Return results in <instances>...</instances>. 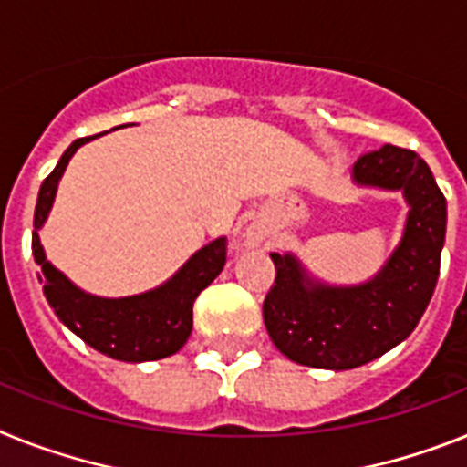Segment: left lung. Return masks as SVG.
I'll use <instances>...</instances> for the list:
<instances>
[{"instance_id": "left-lung-1", "label": "left lung", "mask_w": 467, "mask_h": 467, "mask_svg": "<svg viewBox=\"0 0 467 467\" xmlns=\"http://www.w3.org/2000/svg\"><path fill=\"white\" fill-rule=\"evenodd\" d=\"M354 182L401 190L409 215L399 246L375 277L354 287L313 280L292 254H270L275 285L264 323L282 354L299 366L351 370L379 358L415 330L440 277L446 199L410 149L385 144L354 163Z\"/></svg>"}]
</instances>
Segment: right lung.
I'll return each mask as SVG.
<instances>
[{
	"mask_svg": "<svg viewBox=\"0 0 467 467\" xmlns=\"http://www.w3.org/2000/svg\"><path fill=\"white\" fill-rule=\"evenodd\" d=\"M89 140L92 137H80L70 144L40 187L33 230V256L40 265L37 277L58 320L85 344L109 358L125 363L166 358L185 347L192 332V306L199 292L209 287L225 265V237L202 246L171 280L151 292L123 299H104L76 287L61 270L47 261L37 230L45 225L47 215L52 211L58 180L64 175L70 156Z\"/></svg>",
	"mask_w": 467,
	"mask_h": 467,
	"instance_id": "add662e5",
	"label": "right lung"
}]
</instances>
